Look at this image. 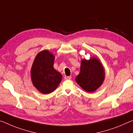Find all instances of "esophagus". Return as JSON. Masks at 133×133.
Instances as JSON below:
<instances>
[{"mask_svg": "<svg viewBox=\"0 0 133 133\" xmlns=\"http://www.w3.org/2000/svg\"><path fill=\"white\" fill-rule=\"evenodd\" d=\"M64 78L65 79H71V76H65Z\"/></svg>", "mask_w": 133, "mask_h": 133, "instance_id": "esophagus-1", "label": "esophagus"}]
</instances>
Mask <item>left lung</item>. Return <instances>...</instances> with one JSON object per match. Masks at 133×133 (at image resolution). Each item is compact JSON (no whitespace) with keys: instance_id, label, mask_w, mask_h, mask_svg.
<instances>
[{"instance_id":"1","label":"left lung","mask_w":133,"mask_h":133,"mask_svg":"<svg viewBox=\"0 0 133 133\" xmlns=\"http://www.w3.org/2000/svg\"><path fill=\"white\" fill-rule=\"evenodd\" d=\"M105 78L103 65L97 57L93 56L89 60H81L80 72L75 79L84 90L92 93L101 86Z\"/></svg>"}]
</instances>
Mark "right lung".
Returning <instances> with one entry per match:
<instances>
[{
    "mask_svg": "<svg viewBox=\"0 0 133 133\" xmlns=\"http://www.w3.org/2000/svg\"><path fill=\"white\" fill-rule=\"evenodd\" d=\"M55 57L48 50L41 51L36 55L31 68L32 83L42 94L54 91L62 81L61 74L54 68Z\"/></svg>",
    "mask_w": 133,
    "mask_h": 133,
    "instance_id": "obj_1",
    "label": "right lung"
}]
</instances>
